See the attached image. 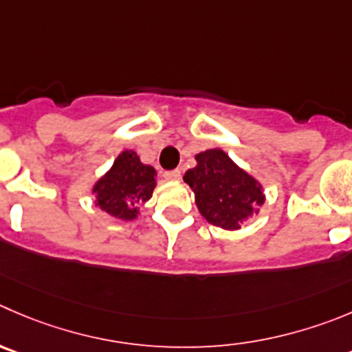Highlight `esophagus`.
Masks as SVG:
<instances>
[{
    "mask_svg": "<svg viewBox=\"0 0 352 352\" xmlns=\"http://www.w3.org/2000/svg\"><path fill=\"white\" fill-rule=\"evenodd\" d=\"M164 178L169 179V182H174V179H179V178H182V170H179V169L166 170V173H164Z\"/></svg>",
    "mask_w": 352,
    "mask_h": 352,
    "instance_id": "obj_1",
    "label": "esophagus"
}]
</instances>
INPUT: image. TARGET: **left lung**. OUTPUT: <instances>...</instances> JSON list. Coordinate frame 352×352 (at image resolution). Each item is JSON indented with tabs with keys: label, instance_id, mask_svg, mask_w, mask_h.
<instances>
[{
	"label": "left lung",
	"instance_id": "8db88e82",
	"mask_svg": "<svg viewBox=\"0 0 352 352\" xmlns=\"http://www.w3.org/2000/svg\"><path fill=\"white\" fill-rule=\"evenodd\" d=\"M197 166L188 169L185 182L195 192L200 214L224 230H239L256 206L264 202L259 183L240 169L223 150H206L195 157Z\"/></svg>",
	"mask_w": 352,
	"mask_h": 352
}]
</instances>
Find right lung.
<instances>
[{
	"mask_svg": "<svg viewBox=\"0 0 352 352\" xmlns=\"http://www.w3.org/2000/svg\"><path fill=\"white\" fill-rule=\"evenodd\" d=\"M155 169L140 162L131 150L120 153L112 169L93 188L96 206L117 219H135L140 206L152 197Z\"/></svg>",
	"mask_w": 352,
	"mask_h": 352,
	"instance_id": "add662e5",
	"label": "right lung"
}]
</instances>
